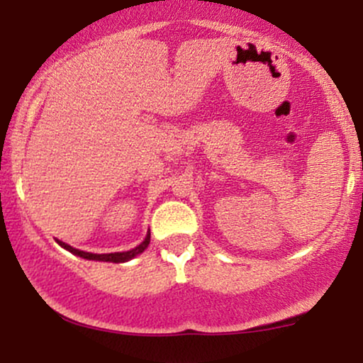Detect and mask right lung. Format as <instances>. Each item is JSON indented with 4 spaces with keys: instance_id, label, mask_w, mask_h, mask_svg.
Listing matches in <instances>:
<instances>
[{
    "instance_id": "1",
    "label": "right lung",
    "mask_w": 363,
    "mask_h": 363,
    "mask_svg": "<svg viewBox=\"0 0 363 363\" xmlns=\"http://www.w3.org/2000/svg\"><path fill=\"white\" fill-rule=\"evenodd\" d=\"M57 244L61 245V247H65L66 251L73 252L74 256H80L83 259H91V261H106V262H126L129 259H133L135 256H138L145 251V249L148 247L150 244V232L145 237V240L141 242L140 245H136L135 249H131V251H126V252H111V254H91V252H85V251H80V249H74L72 245L61 242V240H57Z\"/></svg>"
}]
</instances>
